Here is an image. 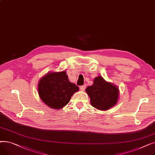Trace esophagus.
Masks as SVG:
<instances>
[{
    "mask_svg": "<svg viewBox=\"0 0 155 155\" xmlns=\"http://www.w3.org/2000/svg\"><path fill=\"white\" fill-rule=\"evenodd\" d=\"M85 88H86V85H81V86L80 87V89L81 91H85Z\"/></svg>",
    "mask_w": 155,
    "mask_h": 155,
    "instance_id": "esophagus-1",
    "label": "esophagus"
}]
</instances>
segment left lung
<instances>
[{
	"instance_id": "1",
	"label": "left lung",
	"mask_w": 155,
	"mask_h": 155,
	"mask_svg": "<svg viewBox=\"0 0 155 155\" xmlns=\"http://www.w3.org/2000/svg\"><path fill=\"white\" fill-rule=\"evenodd\" d=\"M86 92L90 97L92 106L99 110L110 109L116 104L118 100V88L100 76L95 78L94 84L86 88Z\"/></svg>"
}]
</instances>
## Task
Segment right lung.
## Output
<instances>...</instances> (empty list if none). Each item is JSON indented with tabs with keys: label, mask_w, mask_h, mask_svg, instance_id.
Returning a JSON list of instances; mask_svg holds the SVG:
<instances>
[{
	"label": "right lung",
	"mask_w": 155,
	"mask_h": 155,
	"mask_svg": "<svg viewBox=\"0 0 155 155\" xmlns=\"http://www.w3.org/2000/svg\"><path fill=\"white\" fill-rule=\"evenodd\" d=\"M66 71L47 73L39 80L38 93L43 102L49 107L60 109L66 105L71 97L78 91V87L68 80Z\"/></svg>",
	"instance_id": "1"
}]
</instances>
